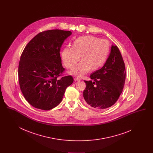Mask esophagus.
I'll return each mask as SVG.
<instances>
[{
    "label": "esophagus",
    "mask_w": 153,
    "mask_h": 153,
    "mask_svg": "<svg viewBox=\"0 0 153 153\" xmlns=\"http://www.w3.org/2000/svg\"><path fill=\"white\" fill-rule=\"evenodd\" d=\"M74 81H80V80H81V79L79 78V77H74Z\"/></svg>",
    "instance_id": "obj_1"
}]
</instances>
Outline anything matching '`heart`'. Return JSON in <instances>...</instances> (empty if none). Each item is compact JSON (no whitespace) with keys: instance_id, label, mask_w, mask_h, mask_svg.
<instances>
[{"instance_id":"heart-1","label":"heart","mask_w":153,"mask_h":153,"mask_svg":"<svg viewBox=\"0 0 153 153\" xmlns=\"http://www.w3.org/2000/svg\"><path fill=\"white\" fill-rule=\"evenodd\" d=\"M109 44L108 41L92 36H80L74 41L72 47L63 49L61 57L66 68L71 69L82 60L71 72L77 77H82L90 70L95 71L104 65L108 57Z\"/></svg>"}]
</instances>
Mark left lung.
Wrapping results in <instances>:
<instances>
[{"label":"left lung","mask_w":153,"mask_h":153,"mask_svg":"<svg viewBox=\"0 0 153 153\" xmlns=\"http://www.w3.org/2000/svg\"><path fill=\"white\" fill-rule=\"evenodd\" d=\"M91 81H84L83 92L85 103L97 109L113 105L121 95L126 80L123 59L117 46H112L109 57L102 68L90 76Z\"/></svg>","instance_id":"1"}]
</instances>
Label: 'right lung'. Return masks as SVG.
<instances>
[{
    "label": "right lung",
    "mask_w": 153,
    "mask_h": 153,
    "mask_svg": "<svg viewBox=\"0 0 153 153\" xmlns=\"http://www.w3.org/2000/svg\"><path fill=\"white\" fill-rule=\"evenodd\" d=\"M72 34L70 31L49 30L40 32L25 48L18 66L20 89L33 107L49 110L62 101L72 76H63L61 47ZM61 76V79L58 77Z\"/></svg>",
    "instance_id": "right-lung-1"
}]
</instances>
